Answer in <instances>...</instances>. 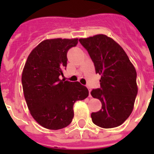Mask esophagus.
Wrapping results in <instances>:
<instances>
[{
    "mask_svg": "<svg viewBox=\"0 0 154 154\" xmlns=\"http://www.w3.org/2000/svg\"><path fill=\"white\" fill-rule=\"evenodd\" d=\"M88 89H89V97H91V94H90V92H91V89H89V88H88Z\"/></svg>",
    "mask_w": 154,
    "mask_h": 154,
    "instance_id": "34e87169",
    "label": "esophagus"
}]
</instances>
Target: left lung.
I'll return each mask as SVG.
<instances>
[{
    "mask_svg": "<svg viewBox=\"0 0 154 154\" xmlns=\"http://www.w3.org/2000/svg\"><path fill=\"white\" fill-rule=\"evenodd\" d=\"M101 75V88L91 95L99 99L101 109L92 112V121L101 128H115L124 123L134 109L137 94V72L122 46L104 34L79 39Z\"/></svg>",
    "mask_w": 154,
    "mask_h": 154,
    "instance_id": "left-lung-1",
    "label": "left lung"
}]
</instances>
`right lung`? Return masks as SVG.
<instances>
[{
  "label": "right lung",
  "instance_id": "add662e5",
  "mask_svg": "<svg viewBox=\"0 0 154 154\" xmlns=\"http://www.w3.org/2000/svg\"><path fill=\"white\" fill-rule=\"evenodd\" d=\"M78 38L47 39L32 49L22 71L25 101L33 119L44 128L60 129L71 123L73 105L89 96L80 82L60 79L67 65L68 50Z\"/></svg>",
  "mask_w": 154,
  "mask_h": 154
}]
</instances>
